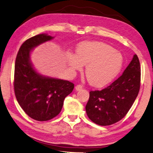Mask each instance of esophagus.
<instances>
[{
	"label": "esophagus",
	"mask_w": 153,
	"mask_h": 153,
	"mask_svg": "<svg viewBox=\"0 0 153 153\" xmlns=\"http://www.w3.org/2000/svg\"><path fill=\"white\" fill-rule=\"evenodd\" d=\"M82 89V86L81 85H77L75 87V89H76V91H80V90H81Z\"/></svg>",
	"instance_id": "obj_1"
}]
</instances>
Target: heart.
Segmentation results:
<instances>
[{"label": "heart", "mask_w": 153, "mask_h": 153, "mask_svg": "<svg viewBox=\"0 0 153 153\" xmlns=\"http://www.w3.org/2000/svg\"><path fill=\"white\" fill-rule=\"evenodd\" d=\"M68 66L81 71L86 65L85 74L90 84L101 87L109 83L120 72L121 55L109 45L102 42H84L76 48V55L68 53Z\"/></svg>", "instance_id": "heart-1"}]
</instances>
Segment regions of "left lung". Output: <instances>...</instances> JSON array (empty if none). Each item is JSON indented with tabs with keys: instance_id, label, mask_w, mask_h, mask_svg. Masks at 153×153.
<instances>
[{
	"instance_id": "1",
	"label": "left lung",
	"mask_w": 153,
	"mask_h": 153,
	"mask_svg": "<svg viewBox=\"0 0 153 153\" xmlns=\"http://www.w3.org/2000/svg\"><path fill=\"white\" fill-rule=\"evenodd\" d=\"M140 71L139 59L135 54L121 76L106 88L90 91L85 107L89 119L106 126L123 118L139 93Z\"/></svg>"
}]
</instances>
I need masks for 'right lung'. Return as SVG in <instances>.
Returning a JSON list of instances; mask_svg holds the SVG:
<instances>
[{
    "instance_id": "add662e5",
    "label": "right lung",
    "mask_w": 153,
    "mask_h": 153,
    "mask_svg": "<svg viewBox=\"0 0 153 153\" xmlns=\"http://www.w3.org/2000/svg\"><path fill=\"white\" fill-rule=\"evenodd\" d=\"M53 37L41 34L26 40L20 47L15 63L14 91L24 111L36 121H46L58 115L64 100L74 89L66 80L51 78L38 73L30 61L34 47Z\"/></svg>"
}]
</instances>
